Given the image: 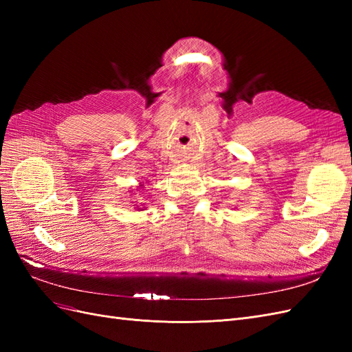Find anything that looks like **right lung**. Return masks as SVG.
<instances>
[{"label":"right lung","instance_id":"obj_1","mask_svg":"<svg viewBox=\"0 0 352 352\" xmlns=\"http://www.w3.org/2000/svg\"><path fill=\"white\" fill-rule=\"evenodd\" d=\"M142 188H144V184H140V186H138V189H136V190H140V189H142ZM136 208L140 210V211H142V210H145L146 207H144V206H142V207H141V206H136Z\"/></svg>","mask_w":352,"mask_h":352}]
</instances>
